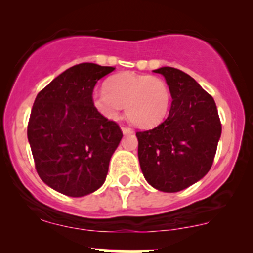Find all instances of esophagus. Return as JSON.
I'll list each match as a JSON object with an SVG mask.
<instances>
[{
  "instance_id": "obj_1",
  "label": "esophagus",
  "mask_w": 253,
  "mask_h": 253,
  "mask_svg": "<svg viewBox=\"0 0 253 253\" xmlns=\"http://www.w3.org/2000/svg\"><path fill=\"white\" fill-rule=\"evenodd\" d=\"M121 130H123V133H124L125 135L132 134V133H133V129L129 128V127H125V126H123V127H121Z\"/></svg>"
}]
</instances>
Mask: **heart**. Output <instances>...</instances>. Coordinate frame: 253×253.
<instances>
[{
	"instance_id": "1",
	"label": "heart",
	"mask_w": 253,
	"mask_h": 253,
	"mask_svg": "<svg viewBox=\"0 0 253 253\" xmlns=\"http://www.w3.org/2000/svg\"><path fill=\"white\" fill-rule=\"evenodd\" d=\"M94 108L107 119H117L123 107L134 126L149 128L163 120L169 110L171 92L162 78L123 72L110 77L106 88L91 91Z\"/></svg>"
}]
</instances>
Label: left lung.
Listing matches in <instances>:
<instances>
[{
    "label": "left lung",
    "instance_id": "1",
    "mask_svg": "<svg viewBox=\"0 0 253 253\" xmlns=\"http://www.w3.org/2000/svg\"><path fill=\"white\" fill-rule=\"evenodd\" d=\"M171 98L168 118L153 129L136 132L138 158L147 183L164 193H177L210 171L221 136L214 98L178 69L163 66Z\"/></svg>",
    "mask_w": 253,
    "mask_h": 253
}]
</instances>
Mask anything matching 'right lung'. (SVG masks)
Returning a JSON list of instances; mask_svg holds the SVG:
<instances>
[{"label":"right lung","instance_id":"right-lung-1","mask_svg":"<svg viewBox=\"0 0 253 253\" xmlns=\"http://www.w3.org/2000/svg\"><path fill=\"white\" fill-rule=\"evenodd\" d=\"M112 66L82 63L54 78L37 95L27 136L38 175L58 193L82 197L106 181L120 127L91 103L95 84Z\"/></svg>","mask_w":253,"mask_h":253}]
</instances>
